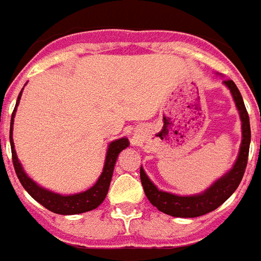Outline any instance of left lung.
Wrapping results in <instances>:
<instances>
[{
  "label": "left lung",
  "instance_id": "8db88e82",
  "mask_svg": "<svg viewBox=\"0 0 261 261\" xmlns=\"http://www.w3.org/2000/svg\"><path fill=\"white\" fill-rule=\"evenodd\" d=\"M224 85L229 89L239 110L240 120H241V144H240L239 155L236 162L233 163L232 168L225 172L221 178L209 186L205 191L194 195H178V194L168 193L158 189L155 183L148 178L143 167H140V179L144 187V193L147 195L148 201L158 207V210L163 212L172 217L180 218H194V217L203 216L220 207L236 189L245 172V167L249 153V144H251V125H249V116L244 105L243 97L240 94L239 89L230 79H225Z\"/></svg>",
  "mask_w": 261,
  "mask_h": 261
}]
</instances>
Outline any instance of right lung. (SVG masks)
<instances>
[{"label":"right lung","mask_w":261,"mask_h":261,"mask_svg":"<svg viewBox=\"0 0 261 261\" xmlns=\"http://www.w3.org/2000/svg\"><path fill=\"white\" fill-rule=\"evenodd\" d=\"M24 90V87H22ZM22 90L18 94L17 102L14 106L13 113H12V120H10V148H12V159H13V166L17 174V178L20 179L22 187L27 190V193L31 197L37 201L40 205H43L45 209L51 210L52 213L63 214V216H71V214H81L90 212L93 209H97L98 206L101 205L103 199L106 198V194L109 191L110 180L113 176L114 166L117 162V158L120 155V152L129 147V140L126 137H121L117 140H113L109 143L108 149H106V158L105 164H103V170H102L99 178L97 182L94 183V186H91L90 189H87L86 191L82 193L71 194V195H63V194L55 193L51 190L45 189V187L37 185L32 178H29L28 174L24 171V167L20 163V160L17 158L16 149H14L13 143V122L14 116L17 112V106L21 99Z\"/></svg>","instance_id":"1"}]
</instances>
